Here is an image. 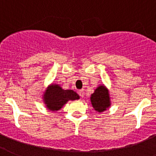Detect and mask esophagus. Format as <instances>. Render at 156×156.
Returning a JSON list of instances; mask_svg holds the SVG:
<instances>
[{"instance_id": "obj_1", "label": "esophagus", "mask_w": 156, "mask_h": 156, "mask_svg": "<svg viewBox=\"0 0 156 156\" xmlns=\"http://www.w3.org/2000/svg\"><path fill=\"white\" fill-rule=\"evenodd\" d=\"M78 94L81 96V98H83V97H84V95H85V91H84V90H79V91H78Z\"/></svg>"}]
</instances>
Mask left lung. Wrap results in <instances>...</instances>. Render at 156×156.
<instances>
[{
  "instance_id": "left-lung-1",
  "label": "left lung",
  "mask_w": 156,
  "mask_h": 156,
  "mask_svg": "<svg viewBox=\"0 0 156 156\" xmlns=\"http://www.w3.org/2000/svg\"><path fill=\"white\" fill-rule=\"evenodd\" d=\"M91 102L94 110L98 112L105 111L108 108H109L111 105L110 97L108 91L104 85L98 86L96 88L91 96Z\"/></svg>"
}]
</instances>
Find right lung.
Segmentation results:
<instances>
[{"label":"right lung","mask_w":156,"mask_h":156,"mask_svg":"<svg viewBox=\"0 0 156 156\" xmlns=\"http://www.w3.org/2000/svg\"><path fill=\"white\" fill-rule=\"evenodd\" d=\"M79 99V95L73 90H64L58 85H51L47 88L44 94V101L48 108L58 111L69 100Z\"/></svg>","instance_id":"add662e5"}]
</instances>
